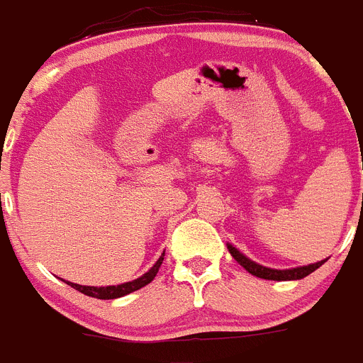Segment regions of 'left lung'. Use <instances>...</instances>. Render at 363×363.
Listing matches in <instances>:
<instances>
[{
	"instance_id": "1",
	"label": "left lung",
	"mask_w": 363,
	"mask_h": 363,
	"mask_svg": "<svg viewBox=\"0 0 363 363\" xmlns=\"http://www.w3.org/2000/svg\"><path fill=\"white\" fill-rule=\"evenodd\" d=\"M227 249H229L230 256H233L247 272H251L252 277L264 278V280H274V281H289V280H301V278L309 277L311 272H314L318 267H322L327 262L325 259H320L316 264L301 265V267H291V269H271L265 267V265H259L256 262H252L251 258H247L243 252H240L236 247H233L230 243H227Z\"/></svg>"
}]
</instances>
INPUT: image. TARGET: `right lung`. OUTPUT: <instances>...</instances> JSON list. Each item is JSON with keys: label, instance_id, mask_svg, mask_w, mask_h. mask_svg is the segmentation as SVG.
I'll return each mask as SVG.
<instances>
[{"label": "right lung", "instance_id": "add662e5", "mask_svg": "<svg viewBox=\"0 0 363 363\" xmlns=\"http://www.w3.org/2000/svg\"><path fill=\"white\" fill-rule=\"evenodd\" d=\"M163 256H165V252H163V255L156 259V264H154L152 267L145 272V274H142V277L136 278V280H133V281H125V284H120V285H107V287L79 285V284H72V281H67V284H69L70 287H74L76 291H79V293L86 294V296L98 298V300H114V298H121V296H125V294H130V293H134V291L145 287L147 284H150V281L154 280V277L158 274V269L163 262Z\"/></svg>", "mask_w": 363, "mask_h": 363}]
</instances>
